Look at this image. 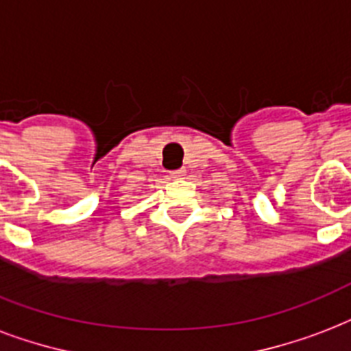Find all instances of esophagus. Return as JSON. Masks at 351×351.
Returning <instances> with one entry per match:
<instances>
[{"label":"esophagus","instance_id":"obj_1","mask_svg":"<svg viewBox=\"0 0 351 351\" xmlns=\"http://www.w3.org/2000/svg\"><path fill=\"white\" fill-rule=\"evenodd\" d=\"M184 176H186V169L171 171V178H184Z\"/></svg>","mask_w":351,"mask_h":351}]
</instances>
